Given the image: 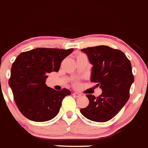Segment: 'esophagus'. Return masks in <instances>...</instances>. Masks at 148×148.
<instances>
[{
  "mask_svg": "<svg viewBox=\"0 0 148 148\" xmlns=\"http://www.w3.org/2000/svg\"><path fill=\"white\" fill-rule=\"evenodd\" d=\"M72 95H73V96H74V97H80V96H81V95H80V94H79V93H77V92H74Z\"/></svg>",
  "mask_w": 148,
  "mask_h": 148,
  "instance_id": "1",
  "label": "esophagus"
}]
</instances>
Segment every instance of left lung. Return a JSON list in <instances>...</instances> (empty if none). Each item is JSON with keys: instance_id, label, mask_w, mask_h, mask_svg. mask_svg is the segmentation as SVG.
I'll list each match as a JSON object with an SVG mask.
<instances>
[{"instance_id": "1", "label": "left lung", "mask_w": 148, "mask_h": 148, "mask_svg": "<svg viewBox=\"0 0 148 148\" xmlns=\"http://www.w3.org/2000/svg\"><path fill=\"white\" fill-rule=\"evenodd\" d=\"M81 51L92 65L90 80L97 83L103 92L97 97L87 95L89 103L80 112L92 121L106 122L114 118L129 100L134 82L130 61L121 51L106 45Z\"/></svg>"}]
</instances>
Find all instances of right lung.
<instances>
[{
    "label": "right lung",
    "mask_w": 148,
    "mask_h": 148,
    "mask_svg": "<svg viewBox=\"0 0 148 148\" xmlns=\"http://www.w3.org/2000/svg\"><path fill=\"white\" fill-rule=\"evenodd\" d=\"M74 49L36 48L17 56L11 68L9 85L19 111L29 120L43 122L57 115L62 101L71 92L47 86L48 74L58 72L62 61Z\"/></svg>",
    "instance_id": "1"
}]
</instances>
